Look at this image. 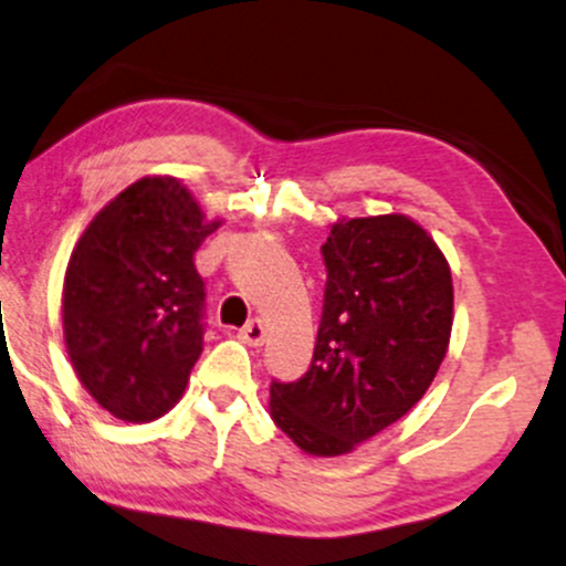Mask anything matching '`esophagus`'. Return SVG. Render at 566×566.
<instances>
[{
  "label": "esophagus",
  "mask_w": 566,
  "mask_h": 566,
  "mask_svg": "<svg viewBox=\"0 0 566 566\" xmlns=\"http://www.w3.org/2000/svg\"><path fill=\"white\" fill-rule=\"evenodd\" d=\"M240 339H242V343L253 345V348H258V345H263V339H265V326H263L261 318H253V322L244 324L242 329H240Z\"/></svg>",
  "instance_id": "34e87169"
}]
</instances>
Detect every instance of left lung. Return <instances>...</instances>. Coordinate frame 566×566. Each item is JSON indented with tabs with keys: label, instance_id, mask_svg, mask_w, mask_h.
I'll return each instance as SVG.
<instances>
[{
	"label": "left lung",
	"instance_id": "left-lung-1",
	"mask_svg": "<svg viewBox=\"0 0 566 566\" xmlns=\"http://www.w3.org/2000/svg\"><path fill=\"white\" fill-rule=\"evenodd\" d=\"M324 313L311 369L271 382L269 413L303 453H353L430 390L453 329L451 265L403 213L337 218L322 244Z\"/></svg>",
	"mask_w": 566,
	"mask_h": 566
}]
</instances>
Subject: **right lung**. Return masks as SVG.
<instances>
[{
  "instance_id": "obj_1",
  "label": "right lung",
  "mask_w": 566,
  "mask_h": 566,
  "mask_svg": "<svg viewBox=\"0 0 566 566\" xmlns=\"http://www.w3.org/2000/svg\"><path fill=\"white\" fill-rule=\"evenodd\" d=\"M221 223L176 176H145L78 237L63 282L65 350L115 419L145 424L179 403L202 353L195 250Z\"/></svg>"
}]
</instances>
